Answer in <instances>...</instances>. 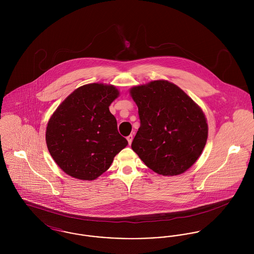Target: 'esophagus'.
Instances as JSON below:
<instances>
[{
	"instance_id": "34e87169",
	"label": "esophagus",
	"mask_w": 254,
	"mask_h": 254,
	"mask_svg": "<svg viewBox=\"0 0 254 254\" xmlns=\"http://www.w3.org/2000/svg\"><path fill=\"white\" fill-rule=\"evenodd\" d=\"M127 142H128V145H131L133 140L132 135H131V134H130V135H128V136L127 137Z\"/></svg>"
}]
</instances>
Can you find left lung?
<instances>
[{"label":"left lung","mask_w":254,"mask_h":254,"mask_svg":"<svg viewBox=\"0 0 254 254\" xmlns=\"http://www.w3.org/2000/svg\"><path fill=\"white\" fill-rule=\"evenodd\" d=\"M140 127L131 147L146 167L165 176L190 169L207 139L205 114L181 88L168 81L134 86Z\"/></svg>","instance_id":"8db88e82"}]
</instances>
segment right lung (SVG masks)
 <instances>
[{
  "label": "right lung",
  "mask_w": 254,
  "mask_h": 254,
  "mask_svg": "<svg viewBox=\"0 0 254 254\" xmlns=\"http://www.w3.org/2000/svg\"><path fill=\"white\" fill-rule=\"evenodd\" d=\"M118 95L113 85H83L52 114L46 133L47 145L53 160L69 176L96 179L127 145L109 111Z\"/></svg>",
  "instance_id": "add662e5"
}]
</instances>
